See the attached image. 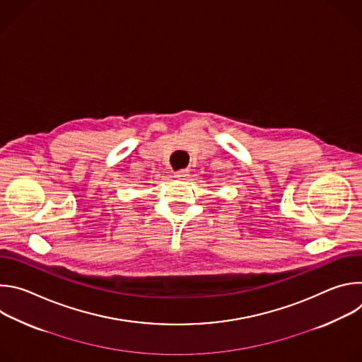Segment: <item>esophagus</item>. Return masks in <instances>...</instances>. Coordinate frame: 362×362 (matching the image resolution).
Listing matches in <instances>:
<instances>
[{
	"label": "esophagus",
	"instance_id": "1",
	"mask_svg": "<svg viewBox=\"0 0 362 362\" xmlns=\"http://www.w3.org/2000/svg\"><path fill=\"white\" fill-rule=\"evenodd\" d=\"M187 176H189L187 170H179L175 173V179H179V180H185Z\"/></svg>",
	"mask_w": 362,
	"mask_h": 362
}]
</instances>
